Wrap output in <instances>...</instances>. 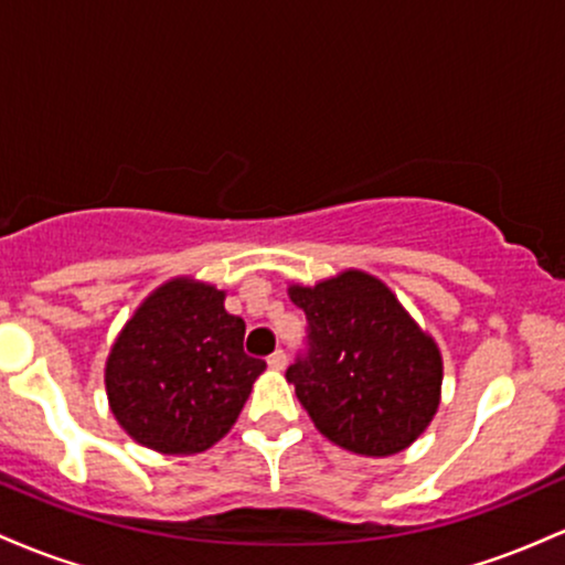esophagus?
Returning a JSON list of instances; mask_svg holds the SVG:
<instances>
[{"instance_id": "34e87169", "label": "esophagus", "mask_w": 565, "mask_h": 565, "mask_svg": "<svg viewBox=\"0 0 565 565\" xmlns=\"http://www.w3.org/2000/svg\"><path fill=\"white\" fill-rule=\"evenodd\" d=\"M268 366L276 369V372H281L284 366H287V353L284 350H276V353L268 355Z\"/></svg>"}]
</instances>
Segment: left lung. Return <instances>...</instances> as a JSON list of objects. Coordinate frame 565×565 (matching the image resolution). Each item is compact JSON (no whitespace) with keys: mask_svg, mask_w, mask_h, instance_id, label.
<instances>
[{"mask_svg":"<svg viewBox=\"0 0 565 565\" xmlns=\"http://www.w3.org/2000/svg\"><path fill=\"white\" fill-rule=\"evenodd\" d=\"M308 319V353L287 369L321 436L364 457H391L425 433L440 404L444 361L430 334L380 278L342 270L291 284Z\"/></svg>","mask_w":565,"mask_h":565,"instance_id":"1","label":"left lung"}]
</instances>
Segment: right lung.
I'll return each mask as SVG.
<instances>
[{"instance_id":"add662e5","label":"right lung","mask_w":565,"mask_h":565,"mask_svg":"<svg viewBox=\"0 0 565 565\" xmlns=\"http://www.w3.org/2000/svg\"><path fill=\"white\" fill-rule=\"evenodd\" d=\"M225 291L172 278L142 300L106 361V393L129 438L161 454H199L238 419L263 359L244 353V321Z\"/></svg>"}]
</instances>
